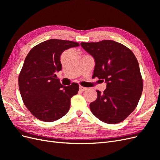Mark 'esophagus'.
<instances>
[{
    "instance_id": "esophagus-1",
    "label": "esophagus",
    "mask_w": 160,
    "mask_h": 160,
    "mask_svg": "<svg viewBox=\"0 0 160 160\" xmlns=\"http://www.w3.org/2000/svg\"><path fill=\"white\" fill-rule=\"evenodd\" d=\"M86 89H87L86 88H84V87H82V86H79V91H80L83 92V91H85Z\"/></svg>"
}]
</instances>
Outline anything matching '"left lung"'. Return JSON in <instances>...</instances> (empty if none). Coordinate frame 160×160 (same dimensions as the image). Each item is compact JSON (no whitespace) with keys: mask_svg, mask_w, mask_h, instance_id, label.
Instances as JSON below:
<instances>
[{"mask_svg":"<svg viewBox=\"0 0 160 160\" xmlns=\"http://www.w3.org/2000/svg\"><path fill=\"white\" fill-rule=\"evenodd\" d=\"M81 47L94 58L93 77L107 83L103 93L90 109L101 122L115 124L122 122L137 107L143 91V80L136 57L128 47L111 40L81 42Z\"/></svg>","mask_w":160,"mask_h":160,"instance_id":"1","label":"left lung"}]
</instances>
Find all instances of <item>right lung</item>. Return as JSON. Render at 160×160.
<instances>
[{"instance_id":"obj_1","label":"right lung","mask_w":160,"mask_h":160,"mask_svg":"<svg viewBox=\"0 0 160 160\" xmlns=\"http://www.w3.org/2000/svg\"><path fill=\"white\" fill-rule=\"evenodd\" d=\"M78 46L76 42L53 38L34 47L25 58L18 76L19 90L27 108L42 122L63 117L69 110L71 98L78 93V84L63 86L56 75L62 69L61 53Z\"/></svg>"}]
</instances>
